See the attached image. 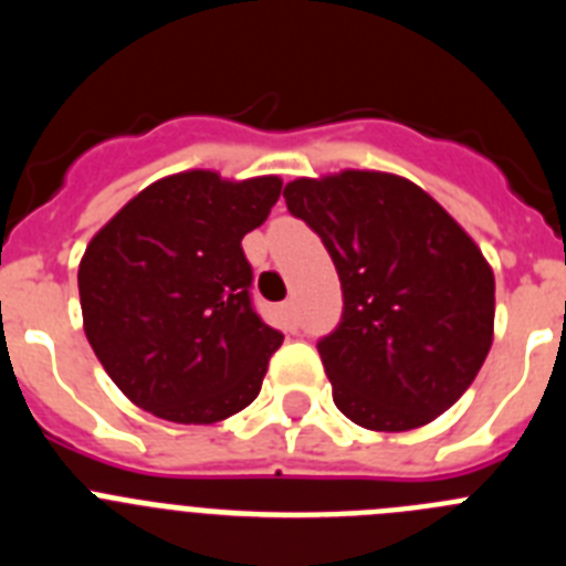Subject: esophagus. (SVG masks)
I'll use <instances>...</instances> for the list:
<instances>
[{
    "label": "esophagus",
    "mask_w": 566,
    "mask_h": 566,
    "mask_svg": "<svg viewBox=\"0 0 566 566\" xmlns=\"http://www.w3.org/2000/svg\"><path fill=\"white\" fill-rule=\"evenodd\" d=\"M280 314H283V319H286V326L292 328H297V312H294V303L292 300H289V303H283V306H280Z\"/></svg>",
    "instance_id": "esophagus-1"
}]
</instances>
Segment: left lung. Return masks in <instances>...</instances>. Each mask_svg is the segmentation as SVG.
<instances>
[{"mask_svg":"<svg viewBox=\"0 0 566 566\" xmlns=\"http://www.w3.org/2000/svg\"><path fill=\"white\" fill-rule=\"evenodd\" d=\"M332 254L343 319L317 352L334 405L368 431H413L470 388L493 343L482 249L408 178L343 169L283 189Z\"/></svg>","mask_w":566,"mask_h":566,"instance_id":"1","label":"left lung"}]
</instances>
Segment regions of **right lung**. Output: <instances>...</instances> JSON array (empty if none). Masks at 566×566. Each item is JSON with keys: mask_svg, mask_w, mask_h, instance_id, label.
<instances>
[{"mask_svg": "<svg viewBox=\"0 0 566 566\" xmlns=\"http://www.w3.org/2000/svg\"><path fill=\"white\" fill-rule=\"evenodd\" d=\"M280 187L277 175H167L93 234L78 263L84 334L129 402L181 424L254 402L283 334L252 308L240 240Z\"/></svg>", "mask_w": 566, "mask_h": 566, "instance_id": "add662e5", "label": "right lung"}]
</instances>
